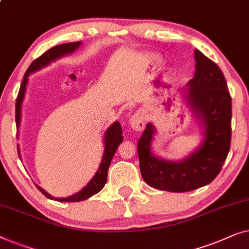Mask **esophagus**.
<instances>
[{
    "label": "esophagus",
    "mask_w": 249,
    "mask_h": 249,
    "mask_svg": "<svg viewBox=\"0 0 249 249\" xmlns=\"http://www.w3.org/2000/svg\"><path fill=\"white\" fill-rule=\"evenodd\" d=\"M129 124H131L132 128L135 129V131H143L146 124L145 115L140 110L136 111V113L131 117Z\"/></svg>",
    "instance_id": "1"
}]
</instances>
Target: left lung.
<instances>
[{
	"instance_id": "8db88e82",
	"label": "left lung",
	"mask_w": 249,
	"mask_h": 249,
	"mask_svg": "<svg viewBox=\"0 0 249 249\" xmlns=\"http://www.w3.org/2000/svg\"><path fill=\"white\" fill-rule=\"evenodd\" d=\"M196 70L188 82V100L204 122L205 139L197 151L180 162L156 158L151 151L155 128L146 125L138 142L140 169L150 186L168 192H190L218 176L231 143V96L218 64L195 50Z\"/></svg>"
}]
</instances>
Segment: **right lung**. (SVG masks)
<instances>
[{
  "mask_svg": "<svg viewBox=\"0 0 249 249\" xmlns=\"http://www.w3.org/2000/svg\"><path fill=\"white\" fill-rule=\"evenodd\" d=\"M80 45H81V41H74V43L62 44V45H58V46H54L52 47L51 50L45 52L43 55L39 56V57L36 58L33 63H31L30 66L27 70V72L24 73L23 80L22 82H21L20 90L16 101V123L18 127H19L20 118H21V104H22L24 92H26L28 76H29L30 73H34L35 71H37V70L43 68V66H46L47 64H50L52 61H54V59H57L66 54L72 53V52H74ZM122 134H123V131H122V126L120 124V122H115V123L107 129L106 134H105V151H104L103 160H101L100 166L98 168V171L93 176L92 179L89 181V184L87 185L85 188H82L79 193L69 196V197H64V198H54L53 196H51L50 194L46 193L43 188H40L39 186H37V188L41 192V194H44L47 198L55 199V201H58V202L85 201V199L91 197L92 195L97 194L98 192L103 190L105 184H106L108 168H109L111 159H113V157L115 155V152H116L120 143L123 141V135ZM18 153H19V150H18Z\"/></svg>",
  "mask_w": 249,
  "mask_h": 249,
  "instance_id": "add662e5",
  "label": "right lung"
}]
</instances>
